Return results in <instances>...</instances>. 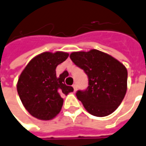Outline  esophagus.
Instances as JSON below:
<instances>
[{
    "mask_svg": "<svg viewBox=\"0 0 146 146\" xmlns=\"http://www.w3.org/2000/svg\"><path fill=\"white\" fill-rule=\"evenodd\" d=\"M73 89H74V91L76 92V89H77V85H76V84H74L73 85Z\"/></svg>",
    "mask_w": 146,
    "mask_h": 146,
    "instance_id": "esophagus-1",
    "label": "esophagus"
}]
</instances>
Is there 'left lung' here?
I'll return each mask as SVG.
<instances>
[{
  "label": "left lung",
  "instance_id": "8db88e82",
  "mask_svg": "<svg viewBox=\"0 0 146 146\" xmlns=\"http://www.w3.org/2000/svg\"><path fill=\"white\" fill-rule=\"evenodd\" d=\"M70 58L88 77L85 90L76 92L88 112L97 117L109 115L118 108L127 89V70L118 60L98 50L73 52Z\"/></svg>",
  "mask_w": 146,
  "mask_h": 146
}]
</instances>
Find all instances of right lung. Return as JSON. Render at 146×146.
<instances>
[{"label":"right lung","instance_id":"add662e5","mask_svg":"<svg viewBox=\"0 0 146 146\" xmlns=\"http://www.w3.org/2000/svg\"><path fill=\"white\" fill-rule=\"evenodd\" d=\"M68 57V53L62 51L42 53L31 59L20 74L17 92L24 108L35 118L54 119L62 107V96L73 91L65 84L67 71L56 75L57 66Z\"/></svg>","mask_w":146,"mask_h":146}]
</instances>
